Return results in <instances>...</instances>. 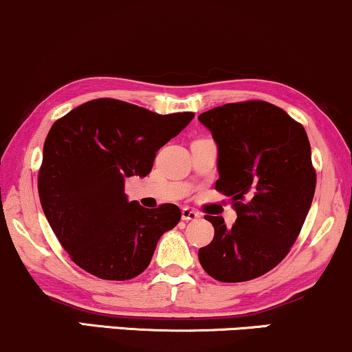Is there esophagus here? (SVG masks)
Segmentation results:
<instances>
[{
    "label": "esophagus",
    "mask_w": 352,
    "mask_h": 352,
    "mask_svg": "<svg viewBox=\"0 0 352 352\" xmlns=\"http://www.w3.org/2000/svg\"><path fill=\"white\" fill-rule=\"evenodd\" d=\"M181 217H183V221H196V219L201 217V214L194 209L183 208V210H181Z\"/></svg>",
    "instance_id": "1"
}]
</instances>
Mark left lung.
<instances>
[{"label": "left lung", "instance_id": "obj_1", "mask_svg": "<svg viewBox=\"0 0 352 352\" xmlns=\"http://www.w3.org/2000/svg\"><path fill=\"white\" fill-rule=\"evenodd\" d=\"M199 122L216 140V189L232 197L237 221L206 216L214 239L199 262L212 278L247 282L287 257L300 235L316 188L311 146L301 123L263 100L226 103Z\"/></svg>", "mask_w": 352, "mask_h": 352}]
</instances>
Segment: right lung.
<instances>
[{
  "mask_svg": "<svg viewBox=\"0 0 352 352\" xmlns=\"http://www.w3.org/2000/svg\"><path fill=\"white\" fill-rule=\"evenodd\" d=\"M192 118V111L160 115L97 98L54 122L37 189L49 226L82 270L130 280L150 265L160 237L179 222L181 210L128 202L125 177L150 175L156 151Z\"/></svg>",
  "mask_w": 352,
  "mask_h": 352,
  "instance_id": "obj_1",
  "label": "right lung"
}]
</instances>
